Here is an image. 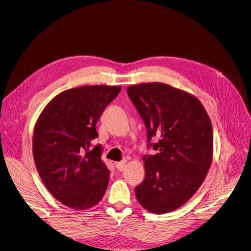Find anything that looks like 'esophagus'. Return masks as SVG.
Here are the masks:
<instances>
[{"label": "esophagus", "instance_id": "1", "mask_svg": "<svg viewBox=\"0 0 251 251\" xmlns=\"http://www.w3.org/2000/svg\"><path fill=\"white\" fill-rule=\"evenodd\" d=\"M115 166L117 168V170L119 171H123L125 169V166H126V161H121V162H116L115 163Z\"/></svg>", "mask_w": 251, "mask_h": 251}]
</instances>
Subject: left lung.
Masks as SVG:
<instances>
[{
	"instance_id": "1",
	"label": "left lung",
	"mask_w": 251,
	"mask_h": 251,
	"mask_svg": "<svg viewBox=\"0 0 251 251\" xmlns=\"http://www.w3.org/2000/svg\"><path fill=\"white\" fill-rule=\"evenodd\" d=\"M127 93L147 129L145 178L135 187L141 206L163 214L185 204L199 189L212 162L213 131L202 103L192 94L164 83H141ZM159 138L151 144L152 137Z\"/></svg>"
}]
</instances>
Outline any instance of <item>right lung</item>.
Here are the masks:
<instances>
[{
	"label": "right lung",
	"instance_id": "add662e5",
	"mask_svg": "<svg viewBox=\"0 0 251 251\" xmlns=\"http://www.w3.org/2000/svg\"><path fill=\"white\" fill-rule=\"evenodd\" d=\"M120 86L92 85L66 90L44 108L35 124L33 156L48 191L75 210L93 207L103 198L110 172L101 159L96 124L116 98Z\"/></svg>",
	"mask_w": 251,
	"mask_h": 251
}]
</instances>
